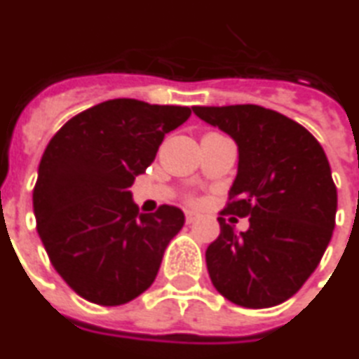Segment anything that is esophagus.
Returning a JSON list of instances; mask_svg holds the SVG:
<instances>
[{"label":"esophagus","instance_id":"34e87169","mask_svg":"<svg viewBox=\"0 0 359 359\" xmlns=\"http://www.w3.org/2000/svg\"><path fill=\"white\" fill-rule=\"evenodd\" d=\"M199 216L196 215V212H191V210H188V212H186V224H194L196 222V220H198Z\"/></svg>","mask_w":359,"mask_h":359}]
</instances>
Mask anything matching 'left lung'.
Returning a JSON list of instances; mask_svg holds the SVG:
<instances>
[{"label":"left lung","instance_id":"left-lung-1","mask_svg":"<svg viewBox=\"0 0 359 359\" xmlns=\"http://www.w3.org/2000/svg\"><path fill=\"white\" fill-rule=\"evenodd\" d=\"M239 147V169L205 259L215 288L235 305L290 299L318 267L335 228L337 188L324 149L301 124L259 105L191 107ZM224 214L251 218L237 234Z\"/></svg>","mask_w":359,"mask_h":359}]
</instances>
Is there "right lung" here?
Here are the masks:
<instances>
[{"mask_svg": "<svg viewBox=\"0 0 359 359\" xmlns=\"http://www.w3.org/2000/svg\"><path fill=\"white\" fill-rule=\"evenodd\" d=\"M190 114L188 107L109 100L67 120L46 144L34 188L37 231L54 269L84 299L124 305L154 283L184 212L161 205L139 215L130 186Z\"/></svg>", "mask_w": 359, "mask_h": 359, "instance_id": "obj_1", "label": "right lung"}]
</instances>
